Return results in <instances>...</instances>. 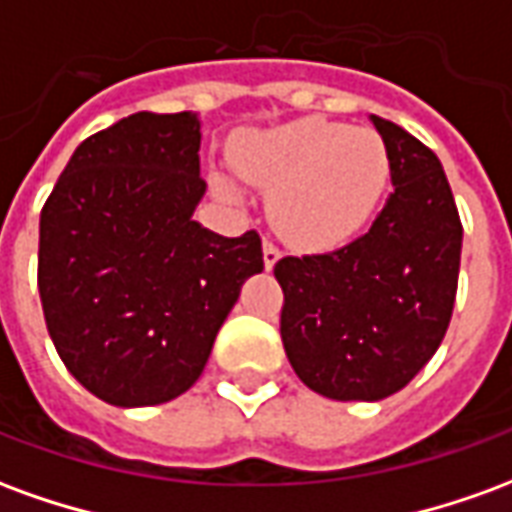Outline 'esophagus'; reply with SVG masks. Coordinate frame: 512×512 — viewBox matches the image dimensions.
<instances>
[{
  "mask_svg": "<svg viewBox=\"0 0 512 512\" xmlns=\"http://www.w3.org/2000/svg\"><path fill=\"white\" fill-rule=\"evenodd\" d=\"M277 260H279V249L271 241H266L263 244V266H266V271H271V268L277 266Z\"/></svg>",
  "mask_w": 512,
  "mask_h": 512,
  "instance_id": "esophagus-1",
  "label": "esophagus"
}]
</instances>
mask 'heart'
Returning <instances> with one entry per match:
<instances>
[{"label": "heart", "mask_w": 512, "mask_h": 512, "mask_svg": "<svg viewBox=\"0 0 512 512\" xmlns=\"http://www.w3.org/2000/svg\"><path fill=\"white\" fill-rule=\"evenodd\" d=\"M235 167L271 194L277 230L304 249H329L359 233L392 175L381 136L321 117L246 136L235 147ZM213 183L224 197L241 200L233 178L213 175Z\"/></svg>", "instance_id": "1"}]
</instances>
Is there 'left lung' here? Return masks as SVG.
Instances as JSON below:
<instances>
[{
	"label": "left lung",
	"instance_id": "8db88e82",
	"mask_svg": "<svg viewBox=\"0 0 512 512\" xmlns=\"http://www.w3.org/2000/svg\"><path fill=\"white\" fill-rule=\"evenodd\" d=\"M395 191L373 227L329 255L282 257V345L296 376L332 400H384L428 365L450 326L463 227L433 150L370 115Z\"/></svg>",
	"mask_w": 512,
	"mask_h": 512
}]
</instances>
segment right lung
<instances>
[{
  "mask_svg": "<svg viewBox=\"0 0 512 512\" xmlns=\"http://www.w3.org/2000/svg\"><path fill=\"white\" fill-rule=\"evenodd\" d=\"M202 120L136 112L84 139L40 213L38 288L51 343L104 403L158 406L194 386L263 271L260 235L224 238L194 211Z\"/></svg>",
  "mask_w": 512,
  "mask_h": 512,
  "instance_id": "1",
  "label": "right lung"
}]
</instances>
